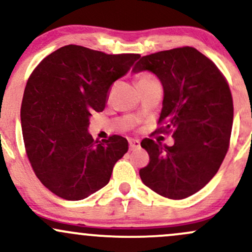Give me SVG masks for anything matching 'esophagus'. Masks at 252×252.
<instances>
[{
  "label": "esophagus",
  "mask_w": 252,
  "mask_h": 252,
  "mask_svg": "<svg viewBox=\"0 0 252 252\" xmlns=\"http://www.w3.org/2000/svg\"><path fill=\"white\" fill-rule=\"evenodd\" d=\"M139 147H140V141L139 140H135V139L129 140V148H130V151H134V149H136Z\"/></svg>",
  "instance_id": "esophagus-1"
}]
</instances>
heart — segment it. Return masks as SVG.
Listing matches in <instances>:
<instances>
[{
	"instance_id": "heart-1",
	"label": "heart",
	"mask_w": 252,
	"mask_h": 252,
	"mask_svg": "<svg viewBox=\"0 0 252 252\" xmlns=\"http://www.w3.org/2000/svg\"><path fill=\"white\" fill-rule=\"evenodd\" d=\"M151 79H154V77L151 76V75H147V74H143V75H140L139 76V82L147 81V80H151Z\"/></svg>"
}]
</instances>
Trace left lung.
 I'll use <instances>...</instances> for the list:
<instances>
[{
	"instance_id": "obj_1",
	"label": "left lung",
	"mask_w": 252,
	"mask_h": 252,
	"mask_svg": "<svg viewBox=\"0 0 252 252\" xmlns=\"http://www.w3.org/2000/svg\"><path fill=\"white\" fill-rule=\"evenodd\" d=\"M134 73L151 71L161 82V132L173 146L145 139L149 164L140 170L143 184L164 197L182 200L215 176L228 149L233 101L227 81L211 60L190 46L141 57Z\"/></svg>"
}]
</instances>
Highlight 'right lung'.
<instances>
[{
	"label": "right lung",
	"instance_id": "right-lung-1",
	"mask_svg": "<svg viewBox=\"0 0 252 252\" xmlns=\"http://www.w3.org/2000/svg\"><path fill=\"white\" fill-rule=\"evenodd\" d=\"M139 57L65 45L33 70L21 104L25 148L35 176L55 195L84 200L109 183L128 141L93 140L90 117L103 111L111 85Z\"/></svg>",
	"mask_w": 252,
	"mask_h": 252
}]
</instances>
